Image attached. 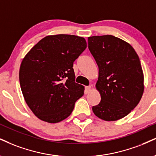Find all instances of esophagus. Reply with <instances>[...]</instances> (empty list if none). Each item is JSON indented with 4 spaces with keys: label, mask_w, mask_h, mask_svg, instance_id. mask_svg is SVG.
<instances>
[{
    "label": "esophagus",
    "mask_w": 156,
    "mask_h": 156,
    "mask_svg": "<svg viewBox=\"0 0 156 156\" xmlns=\"http://www.w3.org/2000/svg\"><path fill=\"white\" fill-rule=\"evenodd\" d=\"M91 86H86V88H85V93L86 94L89 93L90 91H91Z\"/></svg>",
    "instance_id": "1"
}]
</instances>
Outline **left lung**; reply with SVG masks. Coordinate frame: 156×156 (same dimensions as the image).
Wrapping results in <instances>:
<instances>
[{"label": "left lung", "instance_id": "1", "mask_svg": "<svg viewBox=\"0 0 156 156\" xmlns=\"http://www.w3.org/2000/svg\"><path fill=\"white\" fill-rule=\"evenodd\" d=\"M88 44L99 67L96 88L101 95L92 110L104 121H117L134 110L143 94L140 58L130 44L111 35L89 37Z\"/></svg>", "mask_w": 156, "mask_h": 156}]
</instances>
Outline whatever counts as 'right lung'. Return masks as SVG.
<instances>
[{"mask_svg":"<svg viewBox=\"0 0 156 156\" xmlns=\"http://www.w3.org/2000/svg\"><path fill=\"white\" fill-rule=\"evenodd\" d=\"M86 46L82 37L48 35L26 54L20 69V86L39 119L51 123L63 121L83 95V86L75 82L73 66Z\"/></svg>","mask_w":156,"mask_h":156,"instance_id":"right-lung-1","label":"right lung"}]
</instances>
